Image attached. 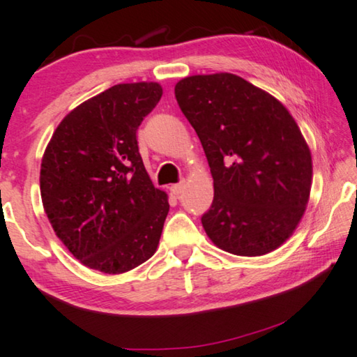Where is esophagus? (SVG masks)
<instances>
[{
    "mask_svg": "<svg viewBox=\"0 0 357 357\" xmlns=\"http://www.w3.org/2000/svg\"><path fill=\"white\" fill-rule=\"evenodd\" d=\"M169 190H172V194L173 195H176V197H179L181 194H183V190H184V183H179V184H173L172 188H169Z\"/></svg>",
    "mask_w": 357,
    "mask_h": 357,
    "instance_id": "obj_1",
    "label": "esophagus"
}]
</instances>
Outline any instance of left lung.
<instances>
[{"label": "left lung", "instance_id": "8db88e82", "mask_svg": "<svg viewBox=\"0 0 357 357\" xmlns=\"http://www.w3.org/2000/svg\"><path fill=\"white\" fill-rule=\"evenodd\" d=\"M179 109L199 136L215 197L202 216L216 247L261 257L280 247L310 199L311 152L278 99L232 73L178 82Z\"/></svg>", "mask_w": 357, "mask_h": 357}]
</instances>
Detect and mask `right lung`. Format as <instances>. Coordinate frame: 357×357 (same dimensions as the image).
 Listing matches in <instances>:
<instances>
[{
  "label": "right lung",
  "mask_w": 357,
  "mask_h": 357,
  "mask_svg": "<svg viewBox=\"0 0 357 357\" xmlns=\"http://www.w3.org/2000/svg\"><path fill=\"white\" fill-rule=\"evenodd\" d=\"M158 83L115 84L61 121L41 160L40 189L56 236L88 268L121 274L155 253L169 205L142 163L136 131Z\"/></svg>",
  "instance_id": "1"
}]
</instances>
